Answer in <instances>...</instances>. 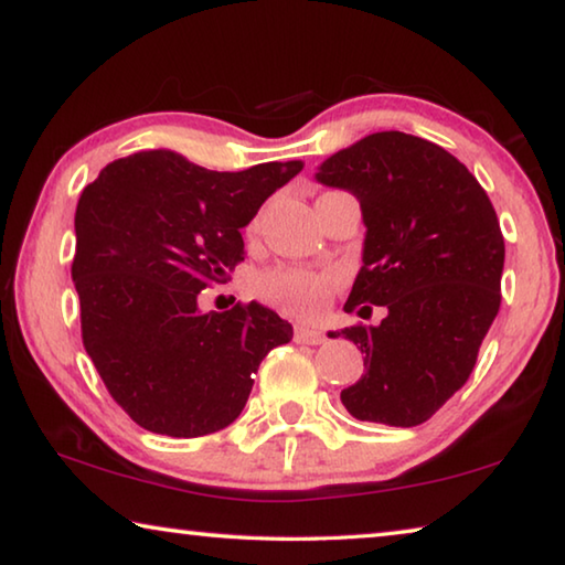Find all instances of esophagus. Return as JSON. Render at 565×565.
<instances>
[{"label": "esophagus", "instance_id": "esophagus-1", "mask_svg": "<svg viewBox=\"0 0 565 565\" xmlns=\"http://www.w3.org/2000/svg\"><path fill=\"white\" fill-rule=\"evenodd\" d=\"M294 341L311 343V347H317V343L323 341V333L317 331V329H309V327H296L294 329Z\"/></svg>", "mask_w": 565, "mask_h": 565}]
</instances>
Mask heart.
I'll use <instances>...</instances> for the list:
<instances>
[{"instance_id":"obj_1","label":"heart","mask_w":565,"mask_h":565,"mask_svg":"<svg viewBox=\"0 0 565 565\" xmlns=\"http://www.w3.org/2000/svg\"><path fill=\"white\" fill-rule=\"evenodd\" d=\"M333 284H337V279L331 274L296 269V266H276V269L259 276L256 289L266 301L291 311L294 317L313 319L327 306Z\"/></svg>"}]
</instances>
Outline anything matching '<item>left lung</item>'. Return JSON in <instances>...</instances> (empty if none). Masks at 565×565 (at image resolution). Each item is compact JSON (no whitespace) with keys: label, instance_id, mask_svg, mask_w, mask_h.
<instances>
[{"label":"left lung","instance_id":"left-lung-1","mask_svg":"<svg viewBox=\"0 0 565 565\" xmlns=\"http://www.w3.org/2000/svg\"><path fill=\"white\" fill-rule=\"evenodd\" d=\"M317 181L351 191L366 224L343 309H386L379 327L329 331L356 343L366 366L341 404L371 424H424L471 376L499 313L505 246L495 209L454 154L404 131L337 151Z\"/></svg>","mask_w":565,"mask_h":565}]
</instances>
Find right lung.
Returning <instances> with one entry per match:
<instances>
[{
  "mask_svg": "<svg viewBox=\"0 0 565 565\" xmlns=\"http://www.w3.org/2000/svg\"><path fill=\"white\" fill-rule=\"evenodd\" d=\"M301 161L209 171L177 151L117 159L82 191L72 279L82 341L111 398L151 434L222 431L294 329L262 303L199 311L244 262L242 228Z\"/></svg>",
  "mask_w": 565,
  "mask_h": 565,
  "instance_id": "1",
  "label": "right lung"
}]
</instances>
